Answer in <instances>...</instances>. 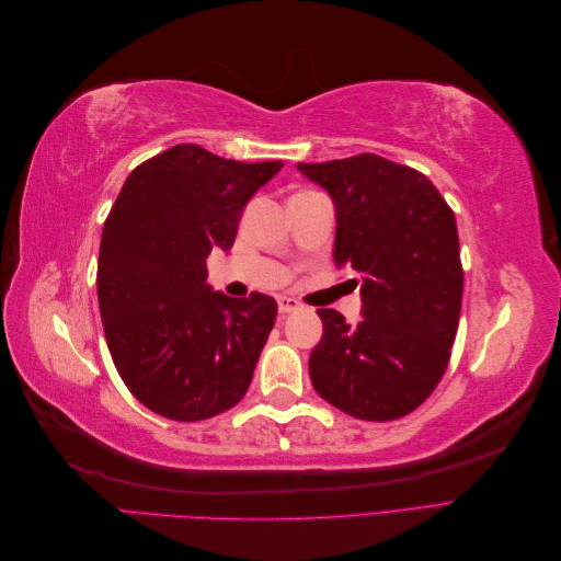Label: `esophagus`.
Instances as JSON below:
<instances>
[{
  "mask_svg": "<svg viewBox=\"0 0 561 561\" xmlns=\"http://www.w3.org/2000/svg\"><path fill=\"white\" fill-rule=\"evenodd\" d=\"M301 307V304L295 297H278V311L280 313H293Z\"/></svg>",
  "mask_w": 561,
  "mask_h": 561,
  "instance_id": "1",
  "label": "esophagus"
}]
</instances>
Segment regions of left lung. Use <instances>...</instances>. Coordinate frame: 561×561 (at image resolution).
Returning <instances> with one entry per match:
<instances>
[{
	"label": "left lung",
	"instance_id": "8db88e82",
	"mask_svg": "<svg viewBox=\"0 0 561 561\" xmlns=\"http://www.w3.org/2000/svg\"><path fill=\"white\" fill-rule=\"evenodd\" d=\"M297 168L330 194L334 264L358 274L363 299L353 325L318 309L311 383L355 419H400L433 393L449 363L463 297L454 213L426 175L377 154Z\"/></svg>",
	"mask_w": 561,
	"mask_h": 561
}]
</instances>
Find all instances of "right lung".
Instances as JSON below:
<instances>
[{"mask_svg": "<svg viewBox=\"0 0 561 561\" xmlns=\"http://www.w3.org/2000/svg\"><path fill=\"white\" fill-rule=\"evenodd\" d=\"M280 168L178 145L118 192L100 241L98 301L112 360L147 410L203 421L243 400L278 307L260 293H215L206 260L233 245L245 203Z\"/></svg>", "mask_w": 561, "mask_h": 561, "instance_id": "obj_1", "label": "right lung"}]
</instances>
